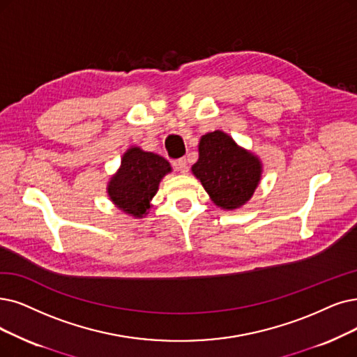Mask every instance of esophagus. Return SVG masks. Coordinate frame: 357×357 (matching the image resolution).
I'll return each mask as SVG.
<instances>
[{
	"label": "esophagus",
	"mask_w": 357,
	"mask_h": 357,
	"mask_svg": "<svg viewBox=\"0 0 357 357\" xmlns=\"http://www.w3.org/2000/svg\"><path fill=\"white\" fill-rule=\"evenodd\" d=\"M174 167L177 171H180V173H188L189 171V164H188V160L186 158H178L176 162H174Z\"/></svg>",
	"instance_id": "esophagus-1"
}]
</instances>
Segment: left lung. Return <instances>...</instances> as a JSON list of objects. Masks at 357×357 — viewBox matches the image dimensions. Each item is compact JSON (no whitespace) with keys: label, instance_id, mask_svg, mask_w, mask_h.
Returning <instances> with one entry per match:
<instances>
[{"label":"left lung","instance_id":"left-lung-1","mask_svg":"<svg viewBox=\"0 0 357 357\" xmlns=\"http://www.w3.org/2000/svg\"><path fill=\"white\" fill-rule=\"evenodd\" d=\"M213 204L236 209L252 197L261 178V162L236 142L217 130L199 142V160L192 167Z\"/></svg>","mask_w":357,"mask_h":357}]
</instances>
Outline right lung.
<instances>
[{"mask_svg": "<svg viewBox=\"0 0 357 357\" xmlns=\"http://www.w3.org/2000/svg\"><path fill=\"white\" fill-rule=\"evenodd\" d=\"M169 171L171 167L162 156L130 148L123 156L119 174L109 181L111 201L133 217H144L161 178Z\"/></svg>", "mask_w": 357, "mask_h": 357, "instance_id": "right-lung-1", "label": "right lung"}]
</instances>
